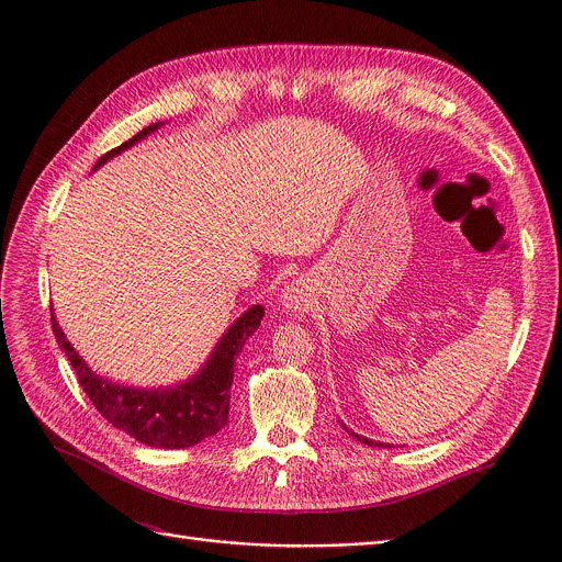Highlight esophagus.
I'll use <instances>...</instances> for the list:
<instances>
[{
  "instance_id": "obj_1",
  "label": "esophagus",
  "mask_w": 562,
  "mask_h": 562,
  "mask_svg": "<svg viewBox=\"0 0 562 562\" xmlns=\"http://www.w3.org/2000/svg\"><path fill=\"white\" fill-rule=\"evenodd\" d=\"M300 293H302V291H297L293 284L286 286V291L282 293V306H284V311H289V313L295 315V317H300V315L304 313V300H302Z\"/></svg>"
}]
</instances>
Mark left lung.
I'll return each instance as SVG.
<instances>
[{"label":"left lung","mask_w":562,"mask_h":562,"mask_svg":"<svg viewBox=\"0 0 562 562\" xmlns=\"http://www.w3.org/2000/svg\"><path fill=\"white\" fill-rule=\"evenodd\" d=\"M342 425V423H340ZM342 429L349 434V436H353L356 440H360L362 445H369V447H391V445H384V442H375V440H369V438H364V436H358V434H353L351 429H347V425H342Z\"/></svg>","instance_id":"1"}]
</instances>
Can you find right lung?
Here are the masks:
<instances>
[{
	"mask_svg": "<svg viewBox=\"0 0 562 562\" xmlns=\"http://www.w3.org/2000/svg\"><path fill=\"white\" fill-rule=\"evenodd\" d=\"M165 122H155L126 139L122 146L104 153L93 171L106 165L111 157L131 148ZM265 306L254 304L239 315L215 345L204 367L189 380L171 386L139 389L111 382L91 371L72 345L66 340L55 315H50L57 345L70 360L79 384L91 397L93 407L131 438L159 449H184L215 436L228 420V397L233 382V362L247 345L249 336L260 327Z\"/></svg>",
	"mask_w": 562,
	"mask_h": 562,
	"instance_id": "obj_1",
	"label": "right lung"
}]
</instances>
